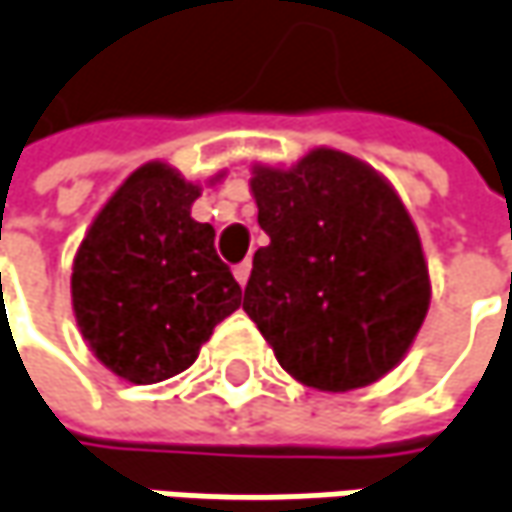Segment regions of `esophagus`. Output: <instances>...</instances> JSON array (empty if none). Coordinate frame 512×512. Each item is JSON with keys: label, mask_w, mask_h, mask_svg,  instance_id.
<instances>
[{"label": "esophagus", "mask_w": 512, "mask_h": 512, "mask_svg": "<svg viewBox=\"0 0 512 512\" xmlns=\"http://www.w3.org/2000/svg\"><path fill=\"white\" fill-rule=\"evenodd\" d=\"M250 270H253V265L250 262H242V265H236V270H233V276H236V282L239 285H247V279H250Z\"/></svg>", "instance_id": "1"}]
</instances>
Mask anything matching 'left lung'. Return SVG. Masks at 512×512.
Instances as JSON below:
<instances>
[{
	"instance_id": "8db88e82",
	"label": "left lung",
	"mask_w": 512,
	"mask_h": 512,
	"mask_svg": "<svg viewBox=\"0 0 512 512\" xmlns=\"http://www.w3.org/2000/svg\"><path fill=\"white\" fill-rule=\"evenodd\" d=\"M250 172L270 244L253 256L247 317L299 383L320 392L377 383L415 343L432 296L406 204L377 169L331 146Z\"/></svg>"
}]
</instances>
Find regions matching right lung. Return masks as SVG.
Wrapping results in <instances>:
<instances>
[{"mask_svg": "<svg viewBox=\"0 0 512 512\" xmlns=\"http://www.w3.org/2000/svg\"><path fill=\"white\" fill-rule=\"evenodd\" d=\"M224 172L207 184H216ZM201 184L164 161L138 167L100 207L71 268V308L91 354L138 386L190 369L242 305L216 230L192 218Z\"/></svg>", "mask_w": 512, "mask_h": 512, "instance_id": "right-lung-1", "label": "right lung"}]
</instances>
